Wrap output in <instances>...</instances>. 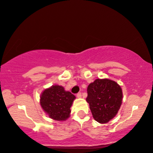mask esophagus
Returning <instances> with one entry per match:
<instances>
[{
    "label": "esophagus",
    "mask_w": 153,
    "mask_h": 153,
    "mask_svg": "<svg viewBox=\"0 0 153 153\" xmlns=\"http://www.w3.org/2000/svg\"><path fill=\"white\" fill-rule=\"evenodd\" d=\"M76 96H77V98H81V97H82V93H81L80 92L78 93H77Z\"/></svg>",
    "instance_id": "obj_1"
}]
</instances>
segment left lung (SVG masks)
<instances>
[{
  "mask_svg": "<svg viewBox=\"0 0 153 153\" xmlns=\"http://www.w3.org/2000/svg\"><path fill=\"white\" fill-rule=\"evenodd\" d=\"M122 90L116 82L97 79L87 87V102L97 122L105 123L114 117L122 102Z\"/></svg>",
  "mask_w": 153,
  "mask_h": 153,
  "instance_id": "1",
  "label": "left lung"
}]
</instances>
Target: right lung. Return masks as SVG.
I'll list each match as a JSON object with an SVG mask.
<instances>
[{"label":"right lung","mask_w":153,"mask_h":153,"mask_svg":"<svg viewBox=\"0 0 153 153\" xmlns=\"http://www.w3.org/2000/svg\"><path fill=\"white\" fill-rule=\"evenodd\" d=\"M40 98L42 108L51 118L64 121L70 117V107L76 97L63 87L55 85L44 90Z\"/></svg>","instance_id":"obj_1"}]
</instances>
